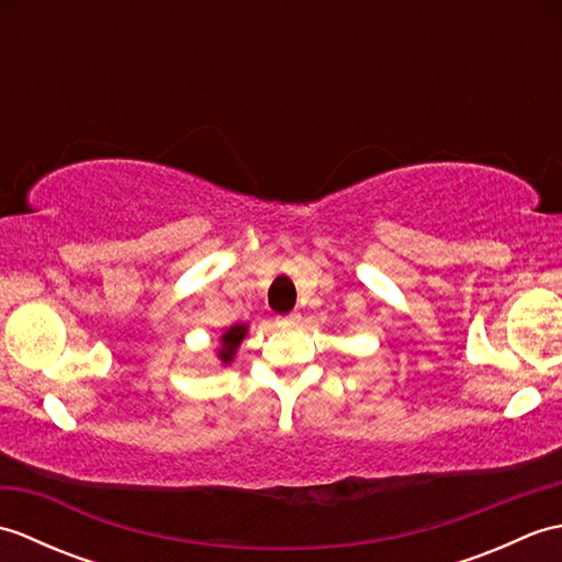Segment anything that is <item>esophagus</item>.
Returning <instances> with one entry per match:
<instances>
[{"instance_id": "34e87169", "label": "esophagus", "mask_w": 562, "mask_h": 562, "mask_svg": "<svg viewBox=\"0 0 562 562\" xmlns=\"http://www.w3.org/2000/svg\"><path fill=\"white\" fill-rule=\"evenodd\" d=\"M300 321H302V314L294 312V314H290V316H282V318L278 321V326H282V328H294L296 324H300Z\"/></svg>"}]
</instances>
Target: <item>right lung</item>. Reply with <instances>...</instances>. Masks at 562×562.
<instances>
[{"instance_id":"1","label":"right lung","mask_w":562,"mask_h":562,"mask_svg":"<svg viewBox=\"0 0 562 562\" xmlns=\"http://www.w3.org/2000/svg\"><path fill=\"white\" fill-rule=\"evenodd\" d=\"M246 333H248L246 324H234L232 328L224 330V336L220 340L222 345H220V350H217V357H220L222 364H229L234 360V355L238 350V345H241V340L246 338Z\"/></svg>"}]
</instances>
